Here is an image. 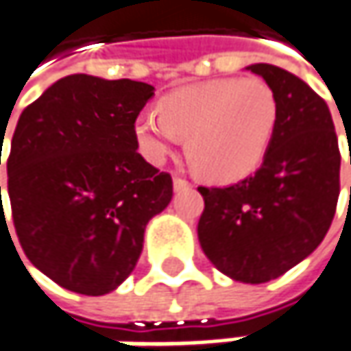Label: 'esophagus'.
<instances>
[{
    "label": "esophagus",
    "instance_id": "34e87169",
    "mask_svg": "<svg viewBox=\"0 0 351 351\" xmlns=\"http://www.w3.org/2000/svg\"><path fill=\"white\" fill-rule=\"evenodd\" d=\"M173 186H175V191H184V189H189L191 186V182L189 180H184V178H180V176H175L173 178Z\"/></svg>",
    "mask_w": 351,
    "mask_h": 351
}]
</instances>
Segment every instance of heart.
Listing matches in <instances>:
<instances>
[{
  "label": "heart",
  "mask_w": 351,
  "mask_h": 351,
  "mask_svg": "<svg viewBox=\"0 0 351 351\" xmlns=\"http://www.w3.org/2000/svg\"><path fill=\"white\" fill-rule=\"evenodd\" d=\"M278 125V101L258 79H215L180 87L134 121L143 156L165 162L186 136V156L210 182H237L264 162Z\"/></svg>",
  "instance_id": "obj_1"
}]
</instances>
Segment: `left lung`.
Instances as JSON below:
<instances>
[{
    "label": "left lung",
    "instance_id": "1",
    "mask_svg": "<svg viewBox=\"0 0 351 351\" xmlns=\"http://www.w3.org/2000/svg\"><path fill=\"white\" fill-rule=\"evenodd\" d=\"M246 69L276 95V133L254 175L224 189L198 186V242L228 278L262 284L310 256L326 237L340 196V149L326 101L300 77L268 63Z\"/></svg>",
    "mask_w": 351,
    "mask_h": 351
}]
</instances>
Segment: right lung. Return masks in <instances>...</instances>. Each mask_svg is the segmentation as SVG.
Wrapping results in <instances>:
<instances>
[{
	"label": "right lung",
	"instance_id": "add662e5",
	"mask_svg": "<svg viewBox=\"0 0 351 351\" xmlns=\"http://www.w3.org/2000/svg\"><path fill=\"white\" fill-rule=\"evenodd\" d=\"M153 95L149 83L77 73L17 121L8 158L13 226L29 262L61 288L113 292L136 266L147 222L173 198L171 175L136 153L134 121Z\"/></svg>",
	"mask_w": 351,
	"mask_h": 351
}]
</instances>
